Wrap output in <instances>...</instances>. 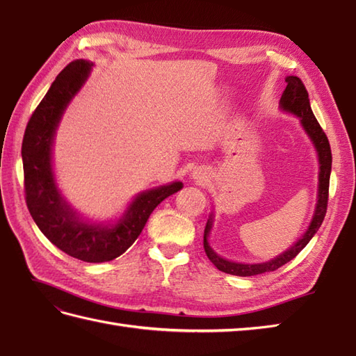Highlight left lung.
I'll return each mask as SVG.
<instances>
[{"instance_id": "8db88e82", "label": "left lung", "mask_w": 356, "mask_h": 356, "mask_svg": "<svg viewBox=\"0 0 356 356\" xmlns=\"http://www.w3.org/2000/svg\"><path fill=\"white\" fill-rule=\"evenodd\" d=\"M286 82L287 86L284 88L282 99H280V105H282V108L284 111H289L292 115L300 118L301 125H303L307 136L314 142L316 153H318V161H320L318 202H316L315 214L312 217V222L309 225L307 231L305 232V236L301 237L291 249H287V251H284L283 254H280L274 260H269L266 263H255V264H245V263L225 260L220 255H217L213 251V248H211L208 243V236H209L211 226H213V216H211L205 226V234H203V248H205L208 259L214 263V266L218 270L226 272V274L238 275V277H251V275H259V274H264V272H270L282 268L283 264L295 259V257L300 254L301 249L311 241V238L315 236V232L318 231V228L321 226L324 216H326L327 200H329V180H330V170H332V151L329 145V139L326 133L323 131V128L320 127L318 120H316L314 116L311 104H309L307 90L303 84V81L297 76H287Z\"/></svg>"}]
</instances>
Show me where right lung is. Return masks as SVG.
I'll use <instances>...</instances> for the list:
<instances>
[{
    "mask_svg": "<svg viewBox=\"0 0 356 356\" xmlns=\"http://www.w3.org/2000/svg\"><path fill=\"white\" fill-rule=\"evenodd\" d=\"M90 69L92 64L88 61L76 59L58 74L29 119L21 156L26 203L38 228L67 255L88 263H102L124 254L139 237L159 203L184 185L172 182L140 193L113 226L82 222L67 205L53 176L51 145L63 113L87 81Z\"/></svg>",
    "mask_w": 356,
    "mask_h": 356,
    "instance_id": "obj_1",
    "label": "right lung"
}]
</instances>
